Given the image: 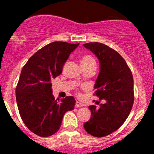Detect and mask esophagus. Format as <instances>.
I'll use <instances>...</instances> for the list:
<instances>
[{"mask_svg": "<svg viewBox=\"0 0 154 154\" xmlns=\"http://www.w3.org/2000/svg\"><path fill=\"white\" fill-rule=\"evenodd\" d=\"M84 106V105H83L82 103H80V102H78V101L76 102V104H75L76 107H81V106Z\"/></svg>", "mask_w": 154, "mask_h": 154, "instance_id": "34e87169", "label": "esophagus"}]
</instances>
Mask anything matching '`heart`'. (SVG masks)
<instances>
[{
	"label": "heart",
	"instance_id": "1",
	"mask_svg": "<svg viewBox=\"0 0 154 154\" xmlns=\"http://www.w3.org/2000/svg\"><path fill=\"white\" fill-rule=\"evenodd\" d=\"M80 63H81L82 67H84V66H89V65L93 64V63H95V61L91 56L85 55L80 60Z\"/></svg>",
	"mask_w": 154,
	"mask_h": 154
}]
</instances>
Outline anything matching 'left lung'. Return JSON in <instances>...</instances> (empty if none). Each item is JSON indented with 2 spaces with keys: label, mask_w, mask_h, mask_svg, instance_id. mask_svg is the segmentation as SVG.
Returning <instances> with one entry per match:
<instances>
[{
  "label": "left lung",
  "mask_w": 154,
  "mask_h": 154,
  "mask_svg": "<svg viewBox=\"0 0 154 154\" xmlns=\"http://www.w3.org/2000/svg\"><path fill=\"white\" fill-rule=\"evenodd\" d=\"M98 59L100 72L94 83L95 94L106 103L89 106L91 119L83 127L90 135L103 137L119 128L128 117L134 102L133 77L123 57L99 42L83 45Z\"/></svg>",
  "instance_id": "obj_1"
}]
</instances>
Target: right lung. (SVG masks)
I'll list each match as a JSON object with an SVG mask.
<instances>
[{
    "label": "right lung",
    "instance_id": "obj_1",
    "mask_svg": "<svg viewBox=\"0 0 154 154\" xmlns=\"http://www.w3.org/2000/svg\"><path fill=\"white\" fill-rule=\"evenodd\" d=\"M79 45L50 43L35 53L21 70L15 89L17 105L24 123L37 136L47 137L57 133L65 113L74 109L76 100L72 96L55 100L51 80L61 74Z\"/></svg>",
    "mask_w": 154,
    "mask_h": 154
}]
</instances>
